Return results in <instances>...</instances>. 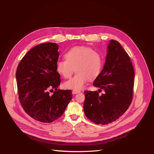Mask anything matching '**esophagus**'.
Listing matches in <instances>:
<instances>
[{
    "label": "esophagus",
    "mask_w": 154,
    "mask_h": 154,
    "mask_svg": "<svg viewBox=\"0 0 154 154\" xmlns=\"http://www.w3.org/2000/svg\"><path fill=\"white\" fill-rule=\"evenodd\" d=\"M81 91L80 90H72V94H79V93H80Z\"/></svg>",
    "instance_id": "obj_1"
}]
</instances>
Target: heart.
<instances>
[{"mask_svg":"<svg viewBox=\"0 0 154 154\" xmlns=\"http://www.w3.org/2000/svg\"><path fill=\"white\" fill-rule=\"evenodd\" d=\"M66 60H58L56 68L57 72L65 79H70L75 71L74 78L66 82L67 88H82L88 80L96 79L103 66V58L98 51L90 47L75 46L64 54Z\"/></svg>","mask_w":154,"mask_h":154,"instance_id":"1","label":"heart"}]
</instances>
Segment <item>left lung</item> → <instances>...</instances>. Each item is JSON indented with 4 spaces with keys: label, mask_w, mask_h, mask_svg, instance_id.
<instances>
[{
    "label": "left lung",
    "mask_w": 154,
    "mask_h": 154,
    "mask_svg": "<svg viewBox=\"0 0 154 154\" xmlns=\"http://www.w3.org/2000/svg\"><path fill=\"white\" fill-rule=\"evenodd\" d=\"M134 84V67L129 55L119 42L111 39L104 67L93 84L100 89L84 91L85 116L96 125L116 121L131 103ZM101 89L104 93L100 94Z\"/></svg>",
    "instance_id": "obj_1"
}]
</instances>
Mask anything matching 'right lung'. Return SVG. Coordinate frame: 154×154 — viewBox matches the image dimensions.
Segmentation results:
<instances>
[{"label": "right lung", "mask_w": 154, "mask_h": 154, "mask_svg": "<svg viewBox=\"0 0 154 154\" xmlns=\"http://www.w3.org/2000/svg\"><path fill=\"white\" fill-rule=\"evenodd\" d=\"M58 49L54 43L35 46L23 56L16 71L20 104L29 116L42 122L60 118L72 98V90L57 89L61 80L56 68ZM53 88L55 91L50 94Z\"/></svg>", "instance_id": "obj_1"}]
</instances>
